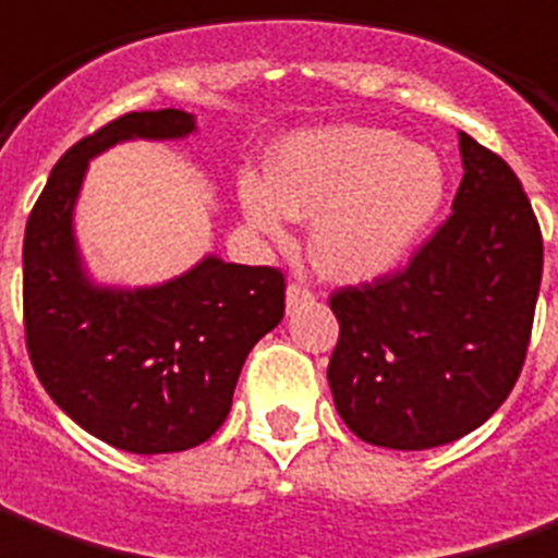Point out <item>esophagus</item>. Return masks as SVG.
<instances>
[{
  "mask_svg": "<svg viewBox=\"0 0 558 558\" xmlns=\"http://www.w3.org/2000/svg\"><path fill=\"white\" fill-rule=\"evenodd\" d=\"M286 298H288V310H294V306H301V303L316 301V291H313L310 286H303V282H291Z\"/></svg>",
  "mask_w": 558,
  "mask_h": 558,
  "instance_id": "esophagus-1",
  "label": "esophagus"
}]
</instances>
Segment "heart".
Returning <instances> with one entry per match:
<instances>
[{
	"label": "heart",
	"instance_id": "heart-1",
	"mask_svg": "<svg viewBox=\"0 0 558 558\" xmlns=\"http://www.w3.org/2000/svg\"><path fill=\"white\" fill-rule=\"evenodd\" d=\"M447 197V167L434 148L407 145L374 126H322L288 136L270 157V179L245 175L248 221L282 236L291 218H313L316 260L340 279L398 264Z\"/></svg>",
	"mask_w": 558,
	"mask_h": 558
}]
</instances>
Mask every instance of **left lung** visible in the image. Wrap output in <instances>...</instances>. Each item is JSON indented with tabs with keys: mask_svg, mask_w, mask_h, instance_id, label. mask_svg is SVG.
I'll return each mask as SVG.
<instances>
[{
	"mask_svg": "<svg viewBox=\"0 0 558 558\" xmlns=\"http://www.w3.org/2000/svg\"><path fill=\"white\" fill-rule=\"evenodd\" d=\"M449 218L398 270L330 294L340 337L328 383L349 432L432 449L480 428L525 364L544 240L517 172L459 133Z\"/></svg>",
	"mask_w": 558,
	"mask_h": 558,
	"instance_id": "8db88e82",
	"label": "left lung"
}]
</instances>
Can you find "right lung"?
Wrapping results in <instances>:
<instances>
[{"label": "right lung", "instance_id": "1", "mask_svg": "<svg viewBox=\"0 0 558 558\" xmlns=\"http://www.w3.org/2000/svg\"><path fill=\"white\" fill-rule=\"evenodd\" d=\"M179 109L126 111L57 160L23 236V330L53 403L111 447L157 456L209 440L252 345L286 316V272L206 257L160 288L109 291L81 272L72 206L87 160L121 140H179Z\"/></svg>", "mask_w": 558, "mask_h": 558}]
</instances>
